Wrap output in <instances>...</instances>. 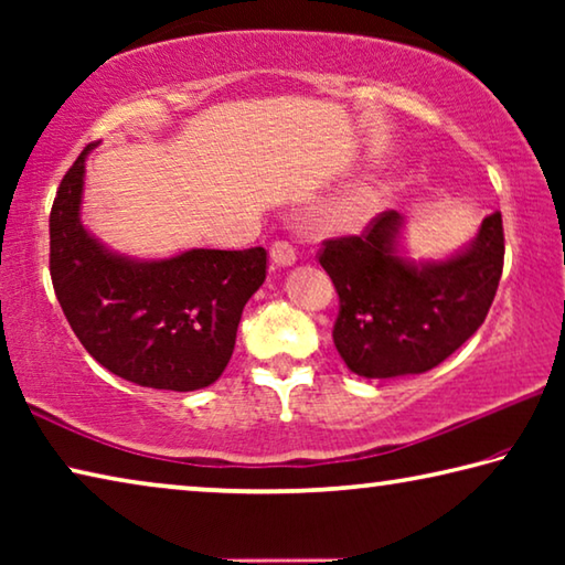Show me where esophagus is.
<instances>
[{
    "mask_svg": "<svg viewBox=\"0 0 565 565\" xmlns=\"http://www.w3.org/2000/svg\"><path fill=\"white\" fill-rule=\"evenodd\" d=\"M269 254L276 266H291L296 262V248L289 242H274Z\"/></svg>",
    "mask_w": 565,
    "mask_h": 565,
    "instance_id": "esophagus-1",
    "label": "esophagus"
}]
</instances>
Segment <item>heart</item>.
I'll list each match as a JSON object with an SVG mask.
<instances>
[{
	"label": "heart",
	"instance_id": "obj_1",
	"mask_svg": "<svg viewBox=\"0 0 565 565\" xmlns=\"http://www.w3.org/2000/svg\"><path fill=\"white\" fill-rule=\"evenodd\" d=\"M371 212L369 199L363 194H353L341 199V202L329 212V222L337 228H353L366 222V216Z\"/></svg>",
	"mask_w": 565,
	"mask_h": 565
}]
</instances>
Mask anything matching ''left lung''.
<instances>
[{"mask_svg": "<svg viewBox=\"0 0 565 565\" xmlns=\"http://www.w3.org/2000/svg\"><path fill=\"white\" fill-rule=\"evenodd\" d=\"M404 228V214L384 212L361 236L331 238L319 256L341 303L333 343L363 379L438 366L481 327L501 281V212L444 259H411Z\"/></svg>", "mask_w": 565, "mask_h": 565, "instance_id": "8db88e82", "label": "left lung"}]
</instances>
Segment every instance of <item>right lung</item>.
<instances>
[{
  "label": "right lung",
  "instance_id": "right-lung-1",
  "mask_svg": "<svg viewBox=\"0 0 565 565\" xmlns=\"http://www.w3.org/2000/svg\"><path fill=\"white\" fill-rule=\"evenodd\" d=\"M66 171L50 214L56 301L94 361L131 384L196 391L224 374L246 301L266 279L262 246L186 248L167 259L114 252L82 224L87 157Z\"/></svg>",
  "mask_w": 565,
  "mask_h": 565
}]
</instances>
